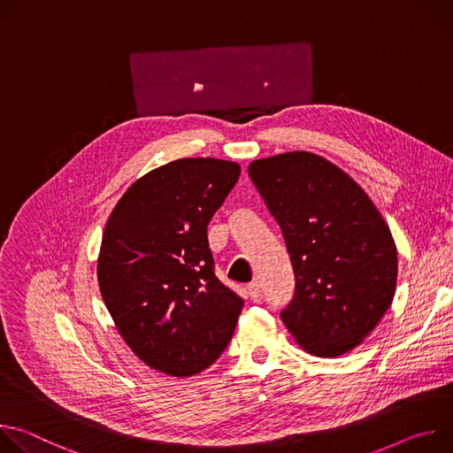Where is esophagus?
<instances>
[{"label": "esophagus", "mask_w": 453, "mask_h": 453, "mask_svg": "<svg viewBox=\"0 0 453 453\" xmlns=\"http://www.w3.org/2000/svg\"><path fill=\"white\" fill-rule=\"evenodd\" d=\"M247 294H249V297H250L252 301H257V299L262 297V290H260V285H257V281L249 283V287H247Z\"/></svg>", "instance_id": "1"}]
</instances>
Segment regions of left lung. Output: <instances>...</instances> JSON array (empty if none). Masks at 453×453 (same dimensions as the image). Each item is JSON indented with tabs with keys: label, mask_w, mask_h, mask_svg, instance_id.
Returning a JSON list of instances; mask_svg holds the SVG:
<instances>
[{
	"label": "left lung",
	"mask_w": 453,
	"mask_h": 453,
	"mask_svg": "<svg viewBox=\"0 0 453 453\" xmlns=\"http://www.w3.org/2000/svg\"><path fill=\"white\" fill-rule=\"evenodd\" d=\"M249 175L281 227L296 294L281 320L310 355L357 348L396 292L398 252L367 193L339 166L297 150L256 159Z\"/></svg>",
	"instance_id": "left-lung-1"
}]
</instances>
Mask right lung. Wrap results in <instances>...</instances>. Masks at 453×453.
I'll use <instances>...</instances> for the list:
<instances>
[{
    "label": "right lung",
    "mask_w": 453,
    "mask_h": 453,
    "mask_svg": "<svg viewBox=\"0 0 453 453\" xmlns=\"http://www.w3.org/2000/svg\"><path fill=\"white\" fill-rule=\"evenodd\" d=\"M240 177L215 157L166 163L128 186L98 254L102 299L149 367L193 376L229 344L243 301L213 273L208 224Z\"/></svg>",
    "instance_id": "obj_1"
}]
</instances>
